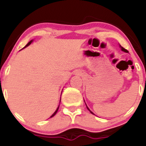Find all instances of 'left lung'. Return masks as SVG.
Masks as SVG:
<instances>
[{
	"mask_svg": "<svg viewBox=\"0 0 146 146\" xmlns=\"http://www.w3.org/2000/svg\"><path fill=\"white\" fill-rule=\"evenodd\" d=\"M120 48H121V50H122V51H124V52H126V53H128V52H129V51H127V50H126V48H123V47H122V46H121V45H120ZM86 106H87V105H86ZM87 109H88V110H89V111H90V113H92V114H93V113H92V111H90V109H89V108H88V107H87Z\"/></svg>",
	"mask_w": 146,
	"mask_h": 146,
	"instance_id": "left-lung-1",
	"label": "left lung"
}]
</instances>
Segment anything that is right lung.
<instances>
[{
	"label": "right lung",
	"mask_w": 146,
	"mask_h": 146,
	"mask_svg": "<svg viewBox=\"0 0 146 146\" xmlns=\"http://www.w3.org/2000/svg\"><path fill=\"white\" fill-rule=\"evenodd\" d=\"M32 41H30V42H29V43H28V44H27V45H26V46H25V47H26V46H29V44H31V43H32ZM58 107H58V108H57V109H56V111H55V112H54V114H52V115H51V117H54V115H55V114H56V112H57V111H58Z\"/></svg>",
	"instance_id": "right-lung-1"
}]
</instances>
